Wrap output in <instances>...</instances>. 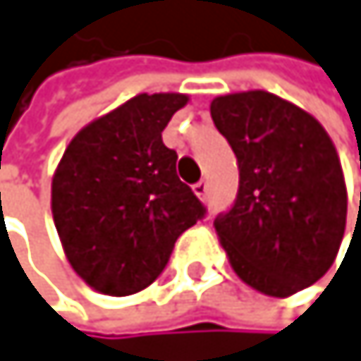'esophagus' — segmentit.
<instances>
[{
  "instance_id": "34e87169",
  "label": "esophagus",
  "mask_w": 361,
  "mask_h": 361,
  "mask_svg": "<svg viewBox=\"0 0 361 361\" xmlns=\"http://www.w3.org/2000/svg\"><path fill=\"white\" fill-rule=\"evenodd\" d=\"M192 192L197 195V197H205V192H207V182H203V179H201V182H197L195 186H192Z\"/></svg>"
}]
</instances>
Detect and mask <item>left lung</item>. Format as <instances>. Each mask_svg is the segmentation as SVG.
Here are the masks:
<instances>
[{
	"instance_id": "1",
	"label": "left lung",
	"mask_w": 361,
	"mask_h": 361,
	"mask_svg": "<svg viewBox=\"0 0 361 361\" xmlns=\"http://www.w3.org/2000/svg\"><path fill=\"white\" fill-rule=\"evenodd\" d=\"M210 114L240 171L233 207L214 221L219 243L247 286L293 297L331 269L342 243L338 151L310 112L267 90L214 97Z\"/></svg>"
}]
</instances>
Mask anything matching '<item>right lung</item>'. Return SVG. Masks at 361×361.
I'll list each match as a JSON object with an SVG mask.
<instances>
[{
  "label": "right lung",
  "mask_w": 361,
  "mask_h": 361,
  "mask_svg": "<svg viewBox=\"0 0 361 361\" xmlns=\"http://www.w3.org/2000/svg\"><path fill=\"white\" fill-rule=\"evenodd\" d=\"M184 92H140L90 121L66 145L51 179V214L78 277L110 297L154 283L175 240L205 207L179 182L162 142Z\"/></svg>",
  "instance_id": "obj_1"
}]
</instances>
